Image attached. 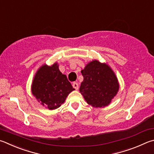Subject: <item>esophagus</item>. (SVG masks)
<instances>
[{
  "label": "esophagus",
  "instance_id": "obj_1",
  "mask_svg": "<svg viewBox=\"0 0 154 154\" xmlns=\"http://www.w3.org/2000/svg\"><path fill=\"white\" fill-rule=\"evenodd\" d=\"M72 87H73L76 90H77V89H79V85H78V83L77 82H74L72 83Z\"/></svg>",
  "mask_w": 154,
  "mask_h": 154
}]
</instances>
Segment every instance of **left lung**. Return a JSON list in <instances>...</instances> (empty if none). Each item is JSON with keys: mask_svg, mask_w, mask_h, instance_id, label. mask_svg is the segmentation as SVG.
<instances>
[{"mask_svg": "<svg viewBox=\"0 0 154 154\" xmlns=\"http://www.w3.org/2000/svg\"><path fill=\"white\" fill-rule=\"evenodd\" d=\"M83 81L80 93L89 105L96 108L110 104L119 90V82L115 72L105 63L94 60L82 70Z\"/></svg>", "mask_w": 154, "mask_h": 154, "instance_id": "left-lung-1", "label": "left lung"}]
</instances>
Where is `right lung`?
Here are the masks:
<instances>
[{"mask_svg":"<svg viewBox=\"0 0 154 154\" xmlns=\"http://www.w3.org/2000/svg\"><path fill=\"white\" fill-rule=\"evenodd\" d=\"M58 66L57 62L50 66L42 65L36 71L31 86L33 96L49 110L59 108L69 94L75 90Z\"/></svg>","mask_w":154,"mask_h":154,"instance_id":"1","label":"right lung"}]
</instances>
